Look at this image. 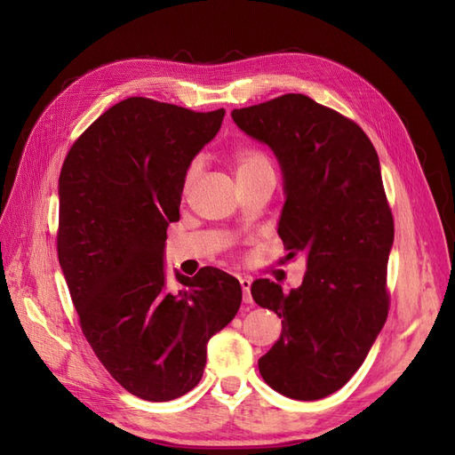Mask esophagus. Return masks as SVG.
Segmentation results:
<instances>
[{"instance_id": "esophagus-1", "label": "esophagus", "mask_w": 455, "mask_h": 455, "mask_svg": "<svg viewBox=\"0 0 455 455\" xmlns=\"http://www.w3.org/2000/svg\"><path fill=\"white\" fill-rule=\"evenodd\" d=\"M239 283H241V288H243V299H244V304H252V296H251L252 279H251V277H241Z\"/></svg>"}]
</instances>
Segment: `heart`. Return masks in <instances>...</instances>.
Returning a JSON list of instances; mask_svg holds the SVG:
<instances>
[{"mask_svg":"<svg viewBox=\"0 0 455 455\" xmlns=\"http://www.w3.org/2000/svg\"><path fill=\"white\" fill-rule=\"evenodd\" d=\"M233 163H235L237 178H246V176H252L259 171L273 169L271 159L267 157L266 151H261L258 148H251V146H244V148L237 149L235 156H233ZM199 171H201V161L199 159H194L188 164L186 174H184V194H188L191 186H194Z\"/></svg>","mask_w":455,"mask_h":455,"instance_id":"obj_1","label":"heart"}]
</instances>
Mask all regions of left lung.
I'll list each match as a JSON object with an SVG mask.
<instances>
[{
	"label": "left lung",
	"instance_id": "left-lung-1",
	"mask_svg": "<svg viewBox=\"0 0 455 455\" xmlns=\"http://www.w3.org/2000/svg\"><path fill=\"white\" fill-rule=\"evenodd\" d=\"M231 117L277 156L286 194L279 235L286 259L307 258L304 283L288 294L269 279L252 283L256 304L283 319L259 374L284 396L319 401L361 368L389 313L395 224L379 159L355 121L306 94L233 109Z\"/></svg>",
	"mask_w": 455,
	"mask_h": 455
}]
</instances>
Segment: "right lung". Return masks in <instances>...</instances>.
<instances>
[{
  "label": "right lung",
  "mask_w": 455,
  "mask_h": 455,
  "mask_svg": "<svg viewBox=\"0 0 455 455\" xmlns=\"http://www.w3.org/2000/svg\"><path fill=\"white\" fill-rule=\"evenodd\" d=\"M224 116L131 96L79 136L60 171L57 251L81 330L112 378L144 401L194 389L206 343L241 307V284L222 269L176 273L178 292L163 269L186 169Z\"/></svg>",
  "instance_id": "right-lung-1"
}]
</instances>
